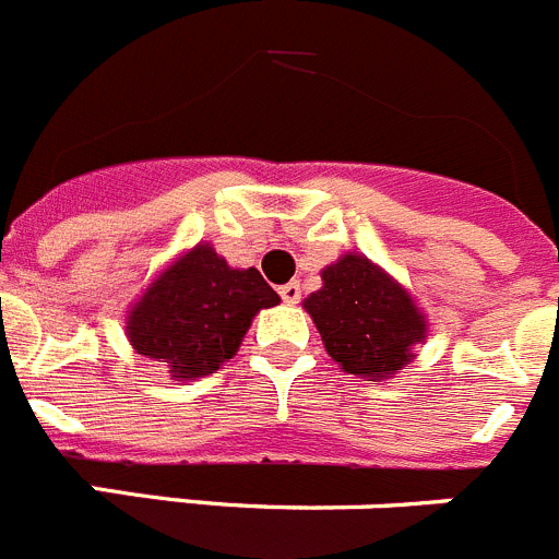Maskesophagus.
I'll return each mask as SVG.
<instances>
[{
    "instance_id": "1",
    "label": "esophagus",
    "mask_w": 559,
    "mask_h": 559,
    "mask_svg": "<svg viewBox=\"0 0 559 559\" xmlns=\"http://www.w3.org/2000/svg\"><path fill=\"white\" fill-rule=\"evenodd\" d=\"M278 295H281V300H284V304H298L300 300V284L298 281H289V284H284V286H278Z\"/></svg>"
}]
</instances>
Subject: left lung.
Here are the masks:
<instances>
[{"instance_id": "8db88e82", "label": "left lung", "mask_w": 559, "mask_h": 559, "mask_svg": "<svg viewBox=\"0 0 559 559\" xmlns=\"http://www.w3.org/2000/svg\"><path fill=\"white\" fill-rule=\"evenodd\" d=\"M323 286L304 300L331 359L359 379H392L426 340V317L409 292L359 253L323 270Z\"/></svg>"}]
</instances>
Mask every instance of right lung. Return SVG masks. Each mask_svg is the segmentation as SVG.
Masks as SVG:
<instances>
[{
    "instance_id": "add662e5",
    "label": "right lung",
    "mask_w": 559,
    "mask_h": 559,
    "mask_svg": "<svg viewBox=\"0 0 559 559\" xmlns=\"http://www.w3.org/2000/svg\"><path fill=\"white\" fill-rule=\"evenodd\" d=\"M278 304L259 270H234L211 245H194L130 309L128 340L173 379H200L236 356L253 317Z\"/></svg>"
}]
</instances>
